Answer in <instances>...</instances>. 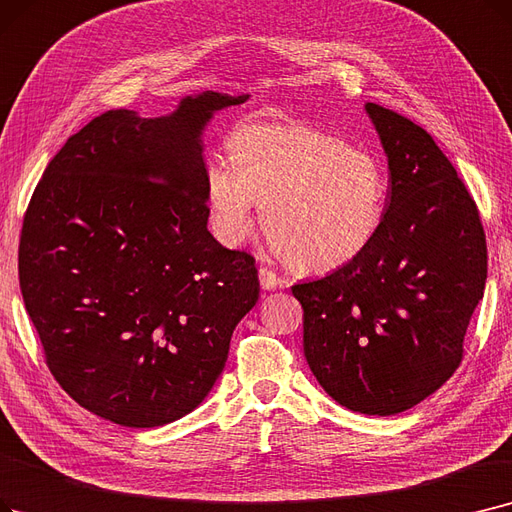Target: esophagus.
Masks as SVG:
<instances>
[{"mask_svg": "<svg viewBox=\"0 0 512 512\" xmlns=\"http://www.w3.org/2000/svg\"><path fill=\"white\" fill-rule=\"evenodd\" d=\"M259 282L265 288V291H274V288L284 286V280L270 268H261L259 270Z\"/></svg>", "mask_w": 512, "mask_h": 512, "instance_id": "1", "label": "esophagus"}]
</instances>
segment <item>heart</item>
<instances>
[{"instance_id": "obj_1", "label": "heart", "mask_w": 512, "mask_h": 512, "mask_svg": "<svg viewBox=\"0 0 512 512\" xmlns=\"http://www.w3.org/2000/svg\"><path fill=\"white\" fill-rule=\"evenodd\" d=\"M232 161H211L205 194L221 240L240 242L263 205V228L291 268L339 270L379 236L389 201L387 171L372 152L307 125L255 121L228 142Z\"/></svg>"}]
</instances>
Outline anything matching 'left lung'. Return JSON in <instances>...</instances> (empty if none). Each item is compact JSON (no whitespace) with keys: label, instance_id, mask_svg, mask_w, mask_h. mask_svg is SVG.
Listing matches in <instances>:
<instances>
[{"label":"left lung","instance_id":"8db88e82","mask_svg":"<svg viewBox=\"0 0 512 512\" xmlns=\"http://www.w3.org/2000/svg\"><path fill=\"white\" fill-rule=\"evenodd\" d=\"M364 108L389 165L383 228L358 259L293 295L322 389L353 412L391 416L460 366L487 247L475 201L429 133L379 104Z\"/></svg>","mask_w":512,"mask_h":512}]
</instances>
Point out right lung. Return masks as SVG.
<instances>
[{
	"instance_id": "obj_1",
	"label": "right lung",
	"mask_w": 512,
	"mask_h": 512,
	"mask_svg": "<svg viewBox=\"0 0 512 512\" xmlns=\"http://www.w3.org/2000/svg\"><path fill=\"white\" fill-rule=\"evenodd\" d=\"M247 100L203 92L152 119L108 110L33 192L22 299L54 379L104 420L152 429L201 406L259 299L255 259L207 230L203 133Z\"/></svg>"
}]
</instances>
